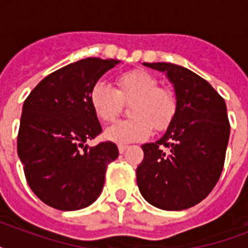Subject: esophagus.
Returning <instances> with one entry per match:
<instances>
[{"mask_svg": "<svg viewBox=\"0 0 248 248\" xmlns=\"http://www.w3.org/2000/svg\"><path fill=\"white\" fill-rule=\"evenodd\" d=\"M127 145H122V144H120V145H118V151H120L121 155H124V152L127 151Z\"/></svg>", "mask_w": 248, "mask_h": 248, "instance_id": "obj_1", "label": "esophagus"}]
</instances>
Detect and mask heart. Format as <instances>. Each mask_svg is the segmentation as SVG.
Returning <instances> with one entry per match:
<instances>
[{
	"instance_id": "heart-1",
	"label": "heart",
	"mask_w": 248,
	"mask_h": 248,
	"mask_svg": "<svg viewBox=\"0 0 248 248\" xmlns=\"http://www.w3.org/2000/svg\"><path fill=\"white\" fill-rule=\"evenodd\" d=\"M122 101L130 103L132 118L118 121L104 132L105 139L128 144L147 139L152 128L162 131L176 112V99L171 90L159 87L158 79L145 69H132L117 78V89L97 82L90 91V104L99 120L112 122L120 114Z\"/></svg>"
}]
</instances>
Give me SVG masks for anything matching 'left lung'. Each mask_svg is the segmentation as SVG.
Returning a JSON list of instances; mask_svg holds the SVG:
<instances>
[{
	"label": "left lung",
	"mask_w": 248,
	"mask_h": 248,
	"mask_svg": "<svg viewBox=\"0 0 248 248\" xmlns=\"http://www.w3.org/2000/svg\"><path fill=\"white\" fill-rule=\"evenodd\" d=\"M173 85L176 112L165 135L141 145L136 181L147 202L166 211L196 206L219 181L231 124L225 101L210 83L171 63H144Z\"/></svg>",
	"instance_id": "8db88e82"
}]
</instances>
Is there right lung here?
<instances>
[{"label": "right lung", "mask_w": 248, "mask_h": 248, "mask_svg": "<svg viewBox=\"0 0 248 248\" xmlns=\"http://www.w3.org/2000/svg\"><path fill=\"white\" fill-rule=\"evenodd\" d=\"M120 60L86 58L45 77L25 99L17 155L25 179L44 203L76 211L100 196L105 171L118 157L112 141L85 144L101 132L90 91Z\"/></svg>", "instance_id": "1"}]
</instances>
